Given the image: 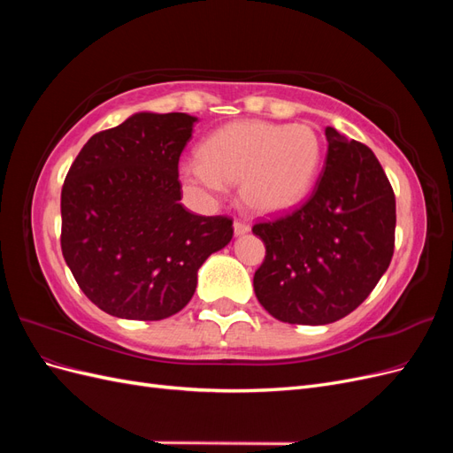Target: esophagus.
I'll return each mask as SVG.
<instances>
[{
	"mask_svg": "<svg viewBox=\"0 0 453 453\" xmlns=\"http://www.w3.org/2000/svg\"><path fill=\"white\" fill-rule=\"evenodd\" d=\"M251 230V226L245 223V221H240V219H236L234 221V234L236 236H242V234H248V232Z\"/></svg>",
	"mask_w": 453,
	"mask_h": 453,
	"instance_id": "esophagus-1",
	"label": "esophagus"
}]
</instances>
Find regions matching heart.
Returning a JSON list of instances; mask_svg holds the SVG:
<instances>
[{"instance_id": "obj_1", "label": "heart", "mask_w": 453, "mask_h": 453, "mask_svg": "<svg viewBox=\"0 0 453 453\" xmlns=\"http://www.w3.org/2000/svg\"><path fill=\"white\" fill-rule=\"evenodd\" d=\"M323 147L308 125L240 120L213 132L200 149L202 160H185L180 180L190 193L213 198L240 181L248 210L281 213L303 202L319 173Z\"/></svg>"}]
</instances>
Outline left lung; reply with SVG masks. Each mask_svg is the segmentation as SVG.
<instances>
[{
	"instance_id": "left-lung-1",
	"label": "left lung",
	"mask_w": 453,
	"mask_h": 453,
	"mask_svg": "<svg viewBox=\"0 0 453 453\" xmlns=\"http://www.w3.org/2000/svg\"><path fill=\"white\" fill-rule=\"evenodd\" d=\"M325 135L323 173L308 200L253 225L266 248L255 295L291 325L346 318L372 293L395 250V193L376 155L331 127Z\"/></svg>"
}]
</instances>
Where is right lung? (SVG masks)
<instances>
[{"label":"right lung","instance_id":"right-lung-1","mask_svg":"<svg viewBox=\"0 0 453 453\" xmlns=\"http://www.w3.org/2000/svg\"><path fill=\"white\" fill-rule=\"evenodd\" d=\"M195 120L135 113L94 134L65 175L62 255L81 291L115 318L160 321L183 310L203 260L234 234L230 217L180 203Z\"/></svg>","mask_w":453,"mask_h":453}]
</instances>
